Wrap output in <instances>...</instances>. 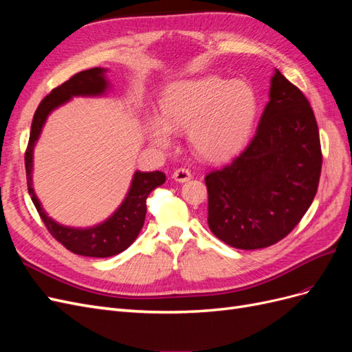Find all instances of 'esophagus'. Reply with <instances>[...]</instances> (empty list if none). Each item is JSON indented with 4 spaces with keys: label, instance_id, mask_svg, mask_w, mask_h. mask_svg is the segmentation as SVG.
<instances>
[{
    "label": "esophagus",
    "instance_id": "1",
    "mask_svg": "<svg viewBox=\"0 0 352 352\" xmlns=\"http://www.w3.org/2000/svg\"><path fill=\"white\" fill-rule=\"evenodd\" d=\"M172 177L176 180V182H179V184H184V182H188V180H190V177H192V175H190V172H189L188 168H185V167H180V168L175 170Z\"/></svg>",
    "mask_w": 352,
    "mask_h": 352
}]
</instances>
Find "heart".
<instances>
[{
    "instance_id": "obj_1",
    "label": "heart",
    "mask_w": 352,
    "mask_h": 352,
    "mask_svg": "<svg viewBox=\"0 0 352 352\" xmlns=\"http://www.w3.org/2000/svg\"><path fill=\"white\" fill-rule=\"evenodd\" d=\"M258 113L254 91L241 80L199 76L170 83L160 98V117L148 119V136L158 148L186 129L192 153L206 162H223L250 140Z\"/></svg>"
}]
</instances>
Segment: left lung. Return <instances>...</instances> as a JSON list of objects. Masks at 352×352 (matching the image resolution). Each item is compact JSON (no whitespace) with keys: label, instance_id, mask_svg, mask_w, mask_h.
Masks as SVG:
<instances>
[{"label":"left lung","instance_id":"8db88e82","mask_svg":"<svg viewBox=\"0 0 352 352\" xmlns=\"http://www.w3.org/2000/svg\"><path fill=\"white\" fill-rule=\"evenodd\" d=\"M252 141L206 176L208 228L233 248L270 247L310 208L322 172L318 127L310 102L276 69Z\"/></svg>","mask_w":352,"mask_h":352}]
</instances>
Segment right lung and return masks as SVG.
<instances>
[{"mask_svg": "<svg viewBox=\"0 0 352 352\" xmlns=\"http://www.w3.org/2000/svg\"><path fill=\"white\" fill-rule=\"evenodd\" d=\"M105 72L107 70L101 67L79 72L67 82L52 89L51 94L41 101L34 120H32L29 144L25 154L29 195L51 235L65 245L69 251L83 255V257L97 258L111 257V255L120 254L131 247L144 226L146 198L151 190L166 182V175L158 172V170L157 172H140L138 170L133 175L129 192L126 194L120 207L100 225L80 229L63 226L47 214L35 194L34 185H32V168H34L35 144L39 140L42 127H44L51 111L66 104L73 97H101L110 89V82L105 78Z\"/></svg>", "mask_w": 352, "mask_h": 352, "instance_id": "add662e5", "label": "right lung"}]
</instances>
